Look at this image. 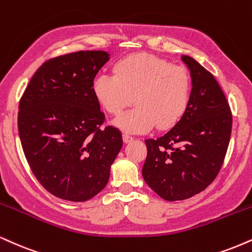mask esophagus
Wrapping results in <instances>:
<instances>
[{"label":"esophagus","instance_id":"34e87169","mask_svg":"<svg viewBox=\"0 0 252 252\" xmlns=\"http://www.w3.org/2000/svg\"><path fill=\"white\" fill-rule=\"evenodd\" d=\"M134 141V137L132 136H130L128 134H123V142L124 143H129V142Z\"/></svg>","mask_w":252,"mask_h":252}]
</instances>
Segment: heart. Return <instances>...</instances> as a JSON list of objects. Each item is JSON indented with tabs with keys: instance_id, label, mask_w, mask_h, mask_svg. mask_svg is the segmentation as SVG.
I'll return each instance as SVG.
<instances>
[{
	"instance_id": "1",
	"label": "heart",
	"mask_w": 252,
	"mask_h": 252,
	"mask_svg": "<svg viewBox=\"0 0 252 252\" xmlns=\"http://www.w3.org/2000/svg\"><path fill=\"white\" fill-rule=\"evenodd\" d=\"M114 74H101L94 81V93L109 114L118 115L135 101L136 105L114 121L120 129L141 134L157 124L175 126L186 113L191 95L187 69L149 54L118 61Z\"/></svg>"
}]
</instances>
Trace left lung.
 Listing matches in <instances>:
<instances>
[{"label":"left lung","instance_id":"left-lung-1","mask_svg":"<svg viewBox=\"0 0 252 252\" xmlns=\"http://www.w3.org/2000/svg\"><path fill=\"white\" fill-rule=\"evenodd\" d=\"M191 76L186 113L164 135L145 139V183L169 202L197 195L216 178L231 135L232 116L213 74L190 56H182Z\"/></svg>","mask_w":252,"mask_h":252}]
</instances>
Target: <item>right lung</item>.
I'll return each instance as SVG.
<instances>
[{"label":"right lung","instance_id":"right-lung-1","mask_svg":"<svg viewBox=\"0 0 252 252\" xmlns=\"http://www.w3.org/2000/svg\"><path fill=\"white\" fill-rule=\"evenodd\" d=\"M110 54L87 50L44 62L19 105V134L32 174L51 195L86 202L104 189L122 149L117 128L104 122L94 80Z\"/></svg>","mask_w":252,"mask_h":252}]
</instances>
